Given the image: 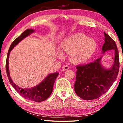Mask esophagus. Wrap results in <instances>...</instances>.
Listing matches in <instances>:
<instances>
[{"label":"esophagus","mask_w":123,"mask_h":123,"mask_svg":"<svg viewBox=\"0 0 123 123\" xmlns=\"http://www.w3.org/2000/svg\"><path fill=\"white\" fill-rule=\"evenodd\" d=\"M69 67L67 65L64 66L63 67H62V69H63V71H66V70L69 69Z\"/></svg>","instance_id":"1"}]
</instances>
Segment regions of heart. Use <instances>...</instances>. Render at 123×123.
<instances>
[{
    "label": "heart",
    "mask_w": 123,
    "mask_h": 123,
    "mask_svg": "<svg viewBox=\"0 0 123 123\" xmlns=\"http://www.w3.org/2000/svg\"><path fill=\"white\" fill-rule=\"evenodd\" d=\"M60 48L62 51L70 54V60L73 63L82 64L88 61L94 53L97 43L82 33H77L62 41ZM57 55L60 59L63 57L61 51L58 52Z\"/></svg>",
    "instance_id": "obj_1"
}]
</instances>
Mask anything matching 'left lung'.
I'll use <instances>...</instances> for the list:
<instances>
[{
	"label": "left lung",
	"instance_id": "8db88e82",
	"mask_svg": "<svg viewBox=\"0 0 123 123\" xmlns=\"http://www.w3.org/2000/svg\"><path fill=\"white\" fill-rule=\"evenodd\" d=\"M105 43L102 47V54L109 50H114L113 64L110 68L104 67L101 57L84 66L76 67V80L74 90L78 96L84 100L97 99L105 94L115 81L119 69L118 50L109 35L104 32Z\"/></svg>",
	"mask_w": 123,
	"mask_h": 123
}]
</instances>
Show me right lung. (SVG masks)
Returning <instances> with one entry per match:
<instances>
[{"instance_id":"right-lung-1","label":"right lung","mask_w":123,"mask_h":123,"mask_svg":"<svg viewBox=\"0 0 123 123\" xmlns=\"http://www.w3.org/2000/svg\"><path fill=\"white\" fill-rule=\"evenodd\" d=\"M34 32L35 30L34 29H27L12 43L7 55L6 62V70L7 75L10 84L22 97L27 100H29L35 102H41L44 101L45 100L48 98L50 95H51L52 92H53L54 84L55 83L56 79L57 78L58 75H59L57 72L48 75L47 77H45V78L43 79L42 81H41L36 86L30 88H23L18 86L13 81L10 76L9 72V59L10 52L20 41Z\"/></svg>"}]
</instances>
